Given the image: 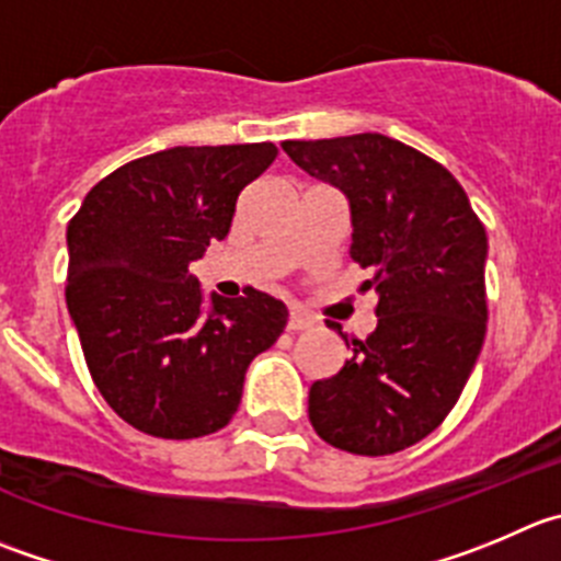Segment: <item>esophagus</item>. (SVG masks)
<instances>
[{
    "mask_svg": "<svg viewBox=\"0 0 561 561\" xmlns=\"http://www.w3.org/2000/svg\"><path fill=\"white\" fill-rule=\"evenodd\" d=\"M286 328H289L291 333H300V330L313 328V317H308L306 311H300V308H295V311H291L289 324H286Z\"/></svg>",
    "mask_w": 561,
    "mask_h": 561,
    "instance_id": "34e87169",
    "label": "esophagus"
}]
</instances>
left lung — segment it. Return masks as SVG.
Wrapping results in <instances>:
<instances>
[{
    "mask_svg": "<svg viewBox=\"0 0 561 561\" xmlns=\"http://www.w3.org/2000/svg\"><path fill=\"white\" fill-rule=\"evenodd\" d=\"M291 162L350 204V255L371 272L377 328L341 339L352 357L308 391L322 440L352 455L402 451L460 399L488 328V233L460 181L386 135L280 142ZM341 333V330H339Z\"/></svg>",
    "mask_w": 561,
    "mask_h": 561,
    "instance_id": "obj_1",
    "label": "left lung"
}]
</instances>
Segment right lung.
<instances>
[{
    "instance_id": "right-lung-1",
    "label": "right lung",
    "mask_w": 561,
    "mask_h": 561,
    "mask_svg": "<svg viewBox=\"0 0 561 561\" xmlns=\"http://www.w3.org/2000/svg\"><path fill=\"white\" fill-rule=\"evenodd\" d=\"M275 157L272 142L168 148L101 179L68 222L66 302L84 360L106 404L146 435L222 430L250 360L284 333L280 300L206 297L190 272Z\"/></svg>"
}]
</instances>
